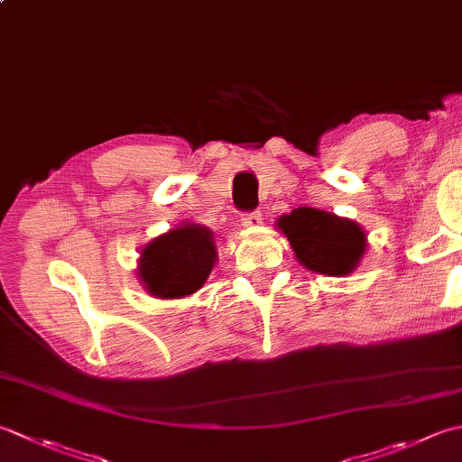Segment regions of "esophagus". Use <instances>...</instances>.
I'll use <instances>...</instances> for the list:
<instances>
[{
	"label": "esophagus",
	"mask_w": 462,
	"mask_h": 462,
	"mask_svg": "<svg viewBox=\"0 0 462 462\" xmlns=\"http://www.w3.org/2000/svg\"><path fill=\"white\" fill-rule=\"evenodd\" d=\"M262 224V214L260 212H246L242 214V226H246V228H256V226Z\"/></svg>",
	"instance_id": "esophagus-1"
}]
</instances>
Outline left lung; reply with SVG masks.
<instances>
[{
	"instance_id": "obj_1",
	"label": "left lung",
	"mask_w": 462,
	"mask_h": 462,
	"mask_svg": "<svg viewBox=\"0 0 462 462\" xmlns=\"http://www.w3.org/2000/svg\"><path fill=\"white\" fill-rule=\"evenodd\" d=\"M296 258L314 273L342 276L356 268L366 248V236L355 222L320 212L316 208H298L278 220Z\"/></svg>"
}]
</instances>
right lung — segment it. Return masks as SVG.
I'll use <instances>...</instances> for the list:
<instances>
[{
  "mask_svg": "<svg viewBox=\"0 0 462 462\" xmlns=\"http://www.w3.org/2000/svg\"><path fill=\"white\" fill-rule=\"evenodd\" d=\"M216 248L210 230L186 224L150 242L142 250L140 278L158 298H182L196 292L210 276Z\"/></svg>",
  "mask_w": 462,
  "mask_h": 462,
  "instance_id": "add662e5",
  "label": "right lung"
}]
</instances>
